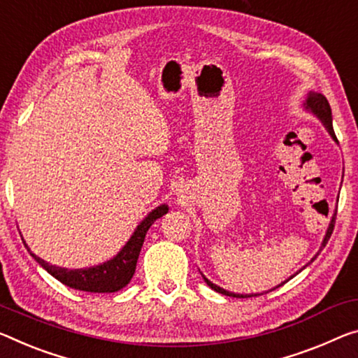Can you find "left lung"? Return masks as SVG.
Here are the masks:
<instances>
[{
	"instance_id": "8db88e82",
	"label": "left lung",
	"mask_w": 358,
	"mask_h": 358,
	"mask_svg": "<svg viewBox=\"0 0 358 358\" xmlns=\"http://www.w3.org/2000/svg\"><path fill=\"white\" fill-rule=\"evenodd\" d=\"M303 106H304V110L306 111H309V113H312V115H314L317 119H319V121L323 124V127L327 129V132L330 134V137L334 140V141H338V138H336V135H334V130H333V116H331V108H330V103H328V100L325 99V95H322V94H319V92H314V90H310V92L308 94V97H306V101L303 103ZM334 218H336V213L333 215L331 217V221H330V224H328V229H327V232H325V237H323V241H322V245H320V250L315 253V257L312 258L308 264L306 266H309L312 261H314L317 257H319V253L322 252V248L327 245V242H328V239H330V236H331V232H333V228H334ZM304 266V268H306ZM303 268V269H304ZM303 269H299L296 274H299V272H301ZM296 274H293V275H290L288 277V279L285 280V282H288L290 279H293L294 275ZM202 277H203V280L207 282V285L212 288V290H215V292H218V293H221V294H226V296H234V298H252V296H259V293H250V294H241V293H232V292H228V290H224V288H221V287H218V285H215L213 282H210L206 275L202 274ZM285 282H282V283H279V285L277 287H274L272 288V290H275V288H279V287H282L283 283ZM272 290H269V292H272Z\"/></svg>"
}]
</instances>
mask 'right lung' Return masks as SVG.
<instances>
[{
  "label": "right lung",
  "instance_id": "obj_1",
  "mask_svg": "<svg viewBox=\"0 0 358 358\" xmlns=\"http://www.w3.org/2000/svg\"><path fill=\"white\" fill-rule=\"evenodd\" d=\"M167 212V203H162V206L151 210V212L141 220V223L135 228L134 234L130 236V239L126 242V245L117 252V255H115L111 259L105 261V263L90 266V268L68 269L60 268V266L55 264H49L48 261L36 257V255L30 250V247L27 245V242L24 239L22 241H24L27 250L30 252L31 257L35 258L50 275L64 283V285L75 288V290L89 293H115L126 287L130 279L134 277L146 232H148L151 224L155 223L157 218H161L162 215H166Z\"/></svg>",
  "mask_w": 358,
  "mask_h": 358
}]
</instances>
